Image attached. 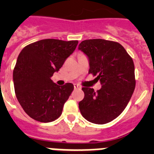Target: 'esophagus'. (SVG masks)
<instances>
[{
    "label": "esophagus",
    "instance_id": "1",
    "mask_svg": "<svg viewBox=\"0 0 154 154\" xmlns=\"http://www.w3.org/2000/svg\"><path fill=\"white\" fill-rule=\"evenodd\" d=\"M80 86L79 85H77V84H74V89H79Z\"/></svg>",
    "mask_w": 154,
    "mask_h": 154
}]
</instances>
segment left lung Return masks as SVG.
<instances>
[{
	"instance_id": "left-lung-1",
	"label": "left lung",
	"mask_w": 154,
	"mask_h": 154,
	"mask_svg": "<svg viewBox=\"0 0 154 154\" xmlns=\"http://www.w3.org/2000/svg\"><path fill=\"white\" fill-rule=\"evenodd\" d=\"M78 49L88 58L89 73L102 85L97 92L82 89L85 96L79 103L81 114L96 124L111 122L122 113L135 89L133 59L119 43L104 39L82 41Z\"/></svg>"
}]
</instances>
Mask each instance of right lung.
Segmentation results:
<instances>
[{"label": "right lung", "mask_w": 154, "mask_h": 154, "mask_svg": "<svg viewBox=\"0 0 154 154\" xmlns=\"http://www.w3.org/2000/svg\"><path fill=\"white\" fill-rule=\"evenodd\" d=\"M78 41L44 39L24 47L13 72L19 103L30 117L42 123L55 120L74 89L72 83L59 86L51 79L75 50Z\"/></svg>", "instance_id": "add662e5"}]
</instances>
